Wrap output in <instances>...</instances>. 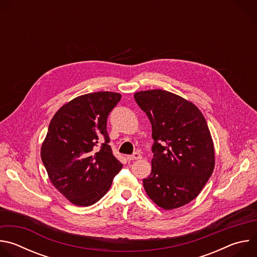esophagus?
I'll return each instance as SVG.
<instances>
[{
	"label": "esophagus",
	"instance_id": "34e87169",
	"mask_svg": "<svg viewBox=\"0 0 257 257\" xmlns=\"http://www.w3.org/2000/svg\"><path fill=\"white\" fill-rule=\"evenodd\" d=\"M140 159H141V156L139 154H137V153L133 154L132 156H128L127 157L128 161H136V160H140Z\"/></svg>",
	"mask_w": 257,
	"mask_h": 257
}]
</instances>
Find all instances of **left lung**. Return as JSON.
Listing matches in <instances>:
<instances>
[{
  "label": "left lung",
  "mask_w": 257,
  "mask_h": 257,
  "mask_svg": "<svg viewBox=\"0 0 257 257\" xmlns=\"http://www.w3.org/2000/svg\"><path fill=\"white\" fill-rule=\"evenodd\" d=\"M153 129L152 173L143 179L148 196L170 210L192 201L214 169V146L200 109L173 92L151 89L134 93Z\"/></svg>",
  "instance_id": "8db88e82"
}]
</instances>
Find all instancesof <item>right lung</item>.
<instances>
[{"instance_id":"add662e5","label":"right lung","mask_w":257,"mask_h":257,"mask_svg":"<svg viewBox=\"0 0 257 257\" xmlns=\"http://www.w3.org/2000/svg\"><path fill=\"white\" fill-rule=\"evenodd\" d=\"M121 96L112 91L79 95L63 104L49 125L42 161L53 185L77 206L97 202L123 167L106 132L107 116Z\"/></svg>"}]
</instances>
